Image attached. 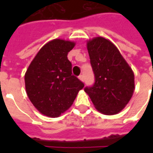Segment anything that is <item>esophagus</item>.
I'll use <instances>...</instances> for the list:
<instances>
[{
    "mask_svg": "<svg viewBox=\"0 0 153 153\" xmlns=\"http://www.w3.org/2000/svg\"><path fill=\"white\" fill-rule=\"evenodd\" d=\"M79 79L80 80H81V81H84V76H83V74H81V75H79Z\"/></svg>",
    "mask_w": 153,
    "mask_h": 153,
    "instance_id": "1",
    "label": "esophagus"
}]
</instances>
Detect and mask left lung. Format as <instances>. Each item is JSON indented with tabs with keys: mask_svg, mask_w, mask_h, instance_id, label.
Segmentation results:
<instances>
[{
	"mask_svg": "<svg viewBox=\"0 0 153 153\" xmlns=\"http://www.w3.org/2000/svg\"><path fill=\"white\" fill-rule=\"evenodd\" d=\"M87 48L95 77L92 87H86L97 110L115 115L124 109L134 91V74L115 45L102 37L89 40Z\"/></svg>",
	"mask_w": 153,
	"mask_h": 153,
	"instance_id": "8db88e82",
	"label": "left lung"
}]
</instances>
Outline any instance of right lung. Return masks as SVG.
Masks as SVG:
<instances>
[{
  "instance_id": "1",
  "label": "right lung",
  "mask_w": 153,
  "mask_h": 153,
  "mask_svg": "<svg viewBox=\"0 0 153 153\" xmlns=\"http://www.w3.org/2000/svg\"><path fill=\"white\" fill-rule=\"evenodd\" d=\"M75 43L54 39L42 47L25 75V88L33 105L42 115L58 117L73 104L84 87L72 74L68 52Z\"/></svg>"
}]
</instances>
